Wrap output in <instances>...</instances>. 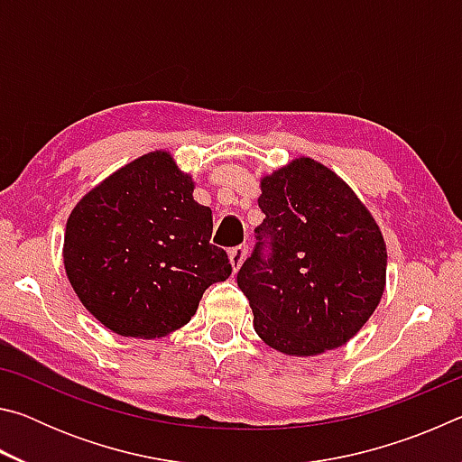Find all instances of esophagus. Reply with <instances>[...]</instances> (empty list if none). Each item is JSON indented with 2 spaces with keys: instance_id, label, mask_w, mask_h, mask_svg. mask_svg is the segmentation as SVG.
I'll list each match as a JSON object with an SVG mask.
<instances>
[{
  "instance_id": "esophagus-1",
  "label": "esophagus",
  "mask_w": 462,
  "mask_h": 462,
  "mask_svg": "<svg viewBox=\"0 0 462 462\" xmlns=\"http://www.w3.org/2000/svg\"><path fill=\"white\" fill-rule=\"evenodd\" d=\"M246 253H248V246H245V245H240V246H234L232 250H230V264H232V269L234 271H238L240 269V264L245 263V259H246Z\"/></svg>"
}]
</instances>
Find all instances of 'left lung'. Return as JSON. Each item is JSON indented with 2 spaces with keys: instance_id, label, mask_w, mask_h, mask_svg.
I'll return each instance as SVG.
<instances>
[{
  "instance_id": "1",
  "label": "left lung",
  "mask_w": 462,
  "mask_h": 462,
  "mask_svg": "<svg viewBox=\"0 0 462 462\" xmlns=\"http://www.w3.org/2000/svg\"><path fill=\"white\" fill-rule=\"evenodd\" d=\"M253 254L238 271L254 330L285 355L338 348L383 295L385 242L350 187L311 159L263 179Z\"/></svg>"
}]
</instances>
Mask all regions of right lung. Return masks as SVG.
<instances>
[{"mask_svg": "<svg viewBox=\"0 0 462 462\" xmlns=\"http://www.w3.org/2000/svg\"><path fill=\"white\" fill-rule=\"evenodd\" d=\"M169 152L144 154L89 191L69 216L65 269L75 293L120 336L156 338L189 322L232 264L212 242V209Z\"/></svg>", "mask_w": 462, "mask_h": 462, "instance_id": "right-lung-1", "label": "right lung"}]
</instances>
